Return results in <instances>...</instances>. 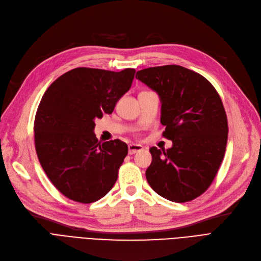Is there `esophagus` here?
Segmentation results:
<instances>
[{
  "label": "esophagus",
  "instance_id": "1",
  "mask_svg": "<svg viewBox=\"0 0 261 261\" xmlns=\"http://www.w3.org/2000/svg\"><path fill=\"white\" fill-rule=\"evenodd\" d=\"M143 148L144 147L141 145V144H133L132 143V144H129V145H128V151H129L130 155H133V153L143 150Z\"/></svg>",
  "mask_w": 261,
  "mask_h": 261
}]
</instances>
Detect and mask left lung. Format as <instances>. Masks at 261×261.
<instances>
[{"label":"left lung","instance_id":"left-lung-1","mask_svg":"<svg viewBox=\"0 0 261 261\" xmlns=\"http://www.w3.org/2000/svg\"><path fill=\"white\" fill-rule=\"evenodd\" d=\"M136 77L159 95L163 136L173 143L167 150L149 148V186L178 203L199 197L216 176L226 151L228 122L219 94L203 76L180 65L148 67Z\"/></svg>","mask_w":261,"mask_h":261}]
</instances>
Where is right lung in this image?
Segmentation results:
<instances>
[{
    "instance_id": "1",
    "label": "right lung",
    "mask_w": 261,
    "mask_h": 261,
    "mask_svg": "<svg viewBox=\"0 0 261 261\" xmlns=\"http://www.w3.org/2000/svg\"><path fill=\"white\" fill-rule=\"evenodd\" d=\"M134 74V69L76 67L44 93L35 115V149L46 175L66 198L92 203L117 180L128 146L118 139L99 142L94 120L113 113Z\"/></svg>"
}]
</instances>
